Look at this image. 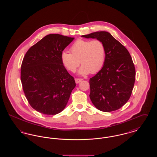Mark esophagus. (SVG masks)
<instances>
[{
  "instance_id": "esophagus-1",
  "label": "esophagus",
  "mask_w": 157,
  "mask_h": 157,
  "mask_svg": "<svg viewBox=\"0 0 157 157\" xmlns=\"http://www.w3.org/2000/svg\"><path fill=\"white\" fill-rule=\"evenodd\" d=\"M82 81V79H79V78H76V79H75V82H76V83H79V82H81Z\"/></svg>"
}]
</instances>
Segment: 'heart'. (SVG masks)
I'll list each match as a JSON object with an SVG mask.
<instances>
[{
	"instance_id": "obj_1",
	"label": "heart",
	"mask_w": 157,
	"mask_h": 157,
	"mask_svg": "<svg viewBox=\"0 0 157 157\" xmlns=\"http://www.w3.org/2000/svg\"><path fill=\"white\" fill-rule=\"evenodd\" d=\"M70 50L71 53L63 51L60 58L64 67L71 72H75L81 63L82 66L78 71L79 75H86L90 72L95 74L104 65L106 48L100 40L78 39L72 45Z\"/></svg>"
}]
</instances>
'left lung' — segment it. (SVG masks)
<instances>
[{
	"mask_svg": "<svg viewBox=\"0 0 157 157\" xmlns=\"http://www.w3.org/2000/svg\"><path fill=\"white\" fill-rule=\"evenodd\" d=\"M81 36L100 40L106 48L103 67L90 79L92 104L103 112L120 109L129 100L134 85L135 69L129 53L108 32H96Z\"/></svg>",
	"mask_w": 157,
	"mask_h": 157,
	"instance_id": "left-lung-1",
	"label": "left lung"
}]
</instances>
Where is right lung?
I'll use <instances>...</instances> for the list:
<instances>
[{
	"mask_svg": "<svg viewBox=\"0 0 157 157\" xmlns=\"http://www.w3.org/2000/svg\"><path fill=\"white\" fill-rule=\"evenodd\" d=\"M74 39L49 34L32 46L21 66L23 90L30 106L45 115H56L67 105L75 79L61 61V53Z\"/></svg>",
	"mask_w": 157,
	"mask_h": 157,
	"instance_id": "right-lung-1",
	"label": "right lung"
}]
</instances>
